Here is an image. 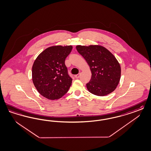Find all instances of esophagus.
I'll use <instances>...</instances> for the list:
<instances>
[{
	"instance_id": "34e87169",
	"label": "esophagus",
	"mask_w": 151,
	"mask_h": 151,
	"mask_svg": "<svg viewBox=\"0 0 151 151\" xmlns=\"http://www.w3.org/2000/svg\"><path fill=\"white\" fill-rule=\"evenodd\" d=\"M80 76H81V73H79L77 75H76V76H74V77L76 78V79H78V78L80 77Z\"/></svg>"
}]
</instances>
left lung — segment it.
Listing matches in <instances>:
<instances>
[{
	"label": "left lung",
	"instance_id": "obj_1",
	"mask_svg": "<svg viewBox=\"0 0 151 151\" xmlns=\"http://www.w3.org/2000/svg\"><path fill=\"white\" fill-rule=\"evenodd\" d=\"M76 49L91 70V79L86 84L88 91L98 96H104L113 92L121 74V65L114 55L99 45H79Z\"/></svg>",
	"mask_w": 151,
	"mask_h": 151
}]
</instances>
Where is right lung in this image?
I'll return each mask as SVG.
<instances>
[{
    "label": "right lung",
    "mask_w": 151,
    "mask_h": 151,
    "mask_svg": "<svg viewBox=\"0 0 151 151\" xmlns=\"http://www.w3.org/2000/svg\"><path fill=\"white\" fill-rule=\"evenodd\" d=\"M72 45H54L45 49L34 60L32 81L37 91L44 97L57 100L70 87L72 79L68 74L65 59L71 52Z\"/></svg>",
    "instance_id": "obj_1"
}]
</instances>
